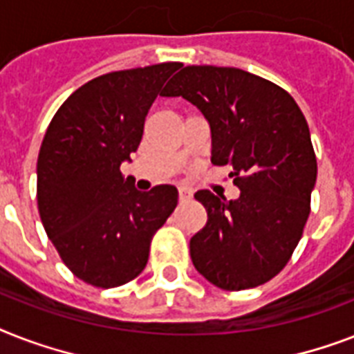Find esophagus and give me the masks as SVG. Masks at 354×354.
Listing matches in <instances>:
<instances>
[{"label": "esophagus", "mask_w": 354, "mask_h": 354, "mask_svg": "<svg viewBox=\"0 0 354 354\" xmlns=\"http://www.w3.org/2000/svg\"><path fill=\"white\" fill-rule=\"evenodd\" d=\"M178 200H180V204L189 202V200H191V193H189L187 189H180V191H178Z\"/></svg>", "instance_id": "34e87169"}]
</instances>
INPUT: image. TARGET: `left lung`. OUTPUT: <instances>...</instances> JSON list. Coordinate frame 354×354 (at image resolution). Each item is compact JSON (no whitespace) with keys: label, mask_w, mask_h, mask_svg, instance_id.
<instances>
[{"label":"left lung","mask_w":354,"mask_h":354,"mask_svg":"<svg viewBox=\"0 0 354 354\" xmlns=\"http://www.w3.org/2000/svg\"><path fill=\"white\" fill-rule=\"evenodd\" d=\"M163 97H183L211 124L215 165H230L236 200L198 191L207 222L191 239L194 268L222 290H246L285 268L310 215L318 165L290 93L236 68L187 66Z\"/></svg>","instance_id":"left-lung-1"}]
</instances>
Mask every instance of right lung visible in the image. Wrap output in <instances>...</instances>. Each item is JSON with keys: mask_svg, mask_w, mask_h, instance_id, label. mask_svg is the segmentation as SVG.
I'll return each mask as SVG.
<instances>
[{"mask_svg": "<svg viewBox=\"0 0 354 354\" xmlns=\"http://www.w3.org/2000/svg\"><path fill=\"white\" fill-rule=\"evenodd\" d=\"M182 64L101 75L58 108L41 141L36 200L41 224L75 277L121 286L147 266L150 242L178 204L172 185L139 193L121 163L143 136L161 86Z\"/></svg>", "mask_w": 354, "mask_h": 354, "instance_id": "add662e5", "label": "right lung"}]
</instances>
